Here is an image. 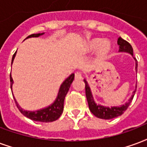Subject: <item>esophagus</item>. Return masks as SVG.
Returning <instances> with one entry per match:
<instances>
[{"mask_svg": "<svg viewBox=\"0 0 147 147\" xmlns=\"http://www.w3.org/2000/svg\"><path fill=\"white\" fill-rule=\"evenodd\" d=\"M75 79H78V80H79V79H82V73H81V72H79V71L76 72V74H75Z\"/></svg>", "mask_w": 147, "mask_h": 147, "instance_id": "obj_1", "label": "esophagus"}]
</instances>
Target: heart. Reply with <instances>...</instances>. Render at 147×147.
I'll list each match as a JSON object with an SVG mask.
<instances>
[{
	"label": "heart",
	"instance_id": "heart-1",
	"mask_svg": "<svg viewBox=\"0 0 147 147\" xmlns=\"http://www.w3.org/2000/svg\"><path fill=\"white\" fill-rule=\"evenodd\" d=\"M101 40L99 38H95L90 40L87 43V49L89 51H93L96 49H98L99 57H106L109 54L111 51V44L107 41H103L101 44Z\"/></svg>",
	"mask_w": 147,
	"mask_h": 147
}]
</instances>
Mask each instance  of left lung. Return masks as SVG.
Segmentation results:
<instances>
[{
    "mask_svg": "<svg viewBox=\"0 0 147 147\" xmlns=\"http://www.w3.org/2000/svg\"><path fill=\"white\" fill-rule=\"evenodd\" d=\"M118 44L119 46V51L120 52H127L131 54V56H133V49L131 47V44L127 42L126 40H123L121 37H119L118 39ZM136 69L137 71V60H136ZM85 82V89H86V99H87L88 105H89V108H90V111L92 112L93 115H94L96 117L99 118H102V119H112L116 117H118L123 114L127 108L129 107V104H131L132 99L134 97L135 93L136 91V88H137V85L136 86V89L133 91V94L131 97L129 98V101L126 102L125 104L121 105L120 107H104V106H101V105H97L96 104L95 101L93 100V95H92V92L90 90V87L86 80L84 79Z\"/></svg>",
    "mask_w": 147,
    "mask_h": 147,
    "instance_id": "obj_1",
    "label": "left lung"
}]
</instances>
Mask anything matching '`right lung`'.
<instances>
[{
  "mask_svg": "<svg viewBox=\"0 0 147 147\" xmlns=\"http://www.w3.org/2000/svg\"><path fill=\"white\" fill-rule=\"evenodd\" d=\"M44 34V32L43 33H36V34H32L29 35L27 38L30 37H38L41 35ZM16 52L13 54L12 60H11V64L13 63L14 58L16 57ZM75 78V74H71L70 76L65 79V81L63 82V83L60 86L59 91H58V94L56 100H54V102L52 104H51L50 106L47 107L43 108V109L38 110L36 111H25L17 103V101L15 99L16 104L17 105V107L18 110L20 111V112L23 115H25L26 117L29 118L31 120H33L35 121H40V122H51V121H56L57 119L60 118V116L61 115L64 110V101H65V98L66 94L68 93L69 88H70L71 85L72 83ZM10 82H11V89L12 90V85H13V79L11 78V76L10 75Z\"/></svg>",
  "mask_w": 147,
  "mask_h": 147,
  "instance_id": "1",
  "label": "right lung"
}]
</instances>
